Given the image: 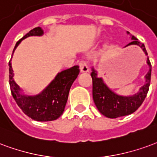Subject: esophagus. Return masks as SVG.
<instances>
[{"label": "esophagus", "mask_w": 157, "mask_h": 157, "mask_svg": "<svg viewBox=\"0 0 157 157\" xmlns=\"http://www.w3.org/2000/svg\"><path fill=\"white\" fill-rule=\"evenodd\" d=\"M79 67L81 72H83V73H86V72L89 71L88 63H87L85 61H83V60H81V61L79 62Z\"/></svg>", "instance_id": "34e87169"}]
</instances>
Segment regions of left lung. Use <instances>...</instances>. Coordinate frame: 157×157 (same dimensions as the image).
Returning <instances> with one entry per match:
<instances>
[{"label":"left lung","instance_id":"obj_1","mask_svg":"<svg viewBox=\"0 0 157 157\" xmlns=\"http://www.w3.org/2000/svg\"><path fill=\"white\" fill-rule=\"evenodd\" d=\"M131 39L133 41L127 46H140L146 55H147L146 49L143 43H140L136 36H132ZM147 63L150 66V69L146 75V84L140 89V92L137 93L136 94L129 97L120 96L112 92L104 83L102 78L97 77L96 72L93 69L91 73L93 81V99L96 107L102 115L110 119H115L132 114L141 105L144 99H146L151 83V64L149 57H147Z\"/></svg>","mask_w":157,"mask_h":157}]
</instances>
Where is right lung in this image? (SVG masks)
I'll return each instance as SVG.
<instances>
[{"label":"right lung","instance_id":"1","mask_svg":"<svg viewBox=\"0 0 157 157\" xmlns=\"http://www.w3.org/2000/svg\"><path fill=\"white\" fill-rule=\"evenodd\" d=\"M43 30L40 27H35L17 42V48L21 41L29 36H41ZM79 67L74 66L62 71L46 90L36 96H25L20 93V88L13 80V70L11 60L9 62V84L11 94L25 115L37 121H51L60 117L64 111L68 93L74 81L79 74Z\"/></svg>","mask_w":157,"mask_h":157}]
</instances>
